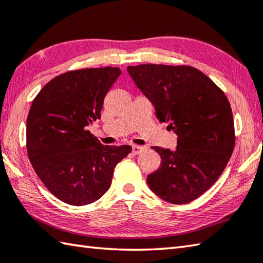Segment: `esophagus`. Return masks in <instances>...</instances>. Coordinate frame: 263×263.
Instances as JSON below:
<instances>
[{"label": "esophagus", "instance_id": "esophagus-1", "mask_svg": "<svg viewBox=\"0 0 263 263\" xmlns=\"http://www.w3.org/2000/svg\"><path fill=\"white\" fill-rule=\"evenodd\" d=\"M143 151H145V147L137 146V145L132 146V153L135 154V155H139V154H141Z\"/></svg>", "mask_w": 263, "mask_h": 263}]
</instances>
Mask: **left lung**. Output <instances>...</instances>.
Segmentation results:
<instances>
[{"label": "left lung", "instance_id": "1", "mask_svg": "<svg viewBox=\"0 0 263 263\" xmlns=\"http://www.w3.org/2000/svg\"><path fill=\"white\" fill-rule=\"evenodd\" d=\"M127 71L155 107L159 122L178 136L174 152L153 149L161 156L147 183L172 204L196 199L217 181L235 146L233 111L227 97L202 71L190 66L139 65Z\"/></svg>", "mask_w": 263, "mask_h": 263}]
</instances>
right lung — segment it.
I'll return each instance as SVG.
<instances>
[{"instance_id":"add662e5","label":"right lung","mask_w":263,"mask_h":263,"mask_svg":"<svg viewBox=\"0 0 263 263\" xmlns=\"http://www.w3.org/2000/svg\"><path fill=\"white\" fill-rule=\"evenodd\" d=\"M121 75L117 67L70 70L46 83L27 117V153L44 186L63 202L82 206L110 187L125 146H104L86 126L100 118L104 99Z\"/></svg>"}]
</instances>
